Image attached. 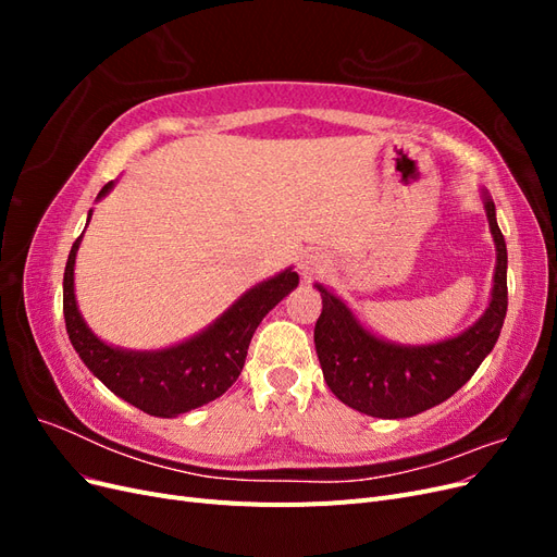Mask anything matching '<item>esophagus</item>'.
<instances>
[{
    "instance_id": "esophagus-1",
    "label": "esophagus",
    "mask_w": 557,
    "mask_h": 557,
    "mask_svg": "<svg viewBox=\"0 0 557 557\" xmlns=\"http://www.w3.org/2000/svg\"><path fill=\"white\" fill-rule=\"evenodd\" d=\"M327 267L325 258L318 256V252H311V256H305L301 258V264H299V272L305 278H313L318 274H323V269Z\"/></svg>"
}]
</instances>
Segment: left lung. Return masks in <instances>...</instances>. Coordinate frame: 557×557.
<instances>
[{"label":"left lung","instance_id":"8db88e82","mask_svg":"<svg viewBox=\"0 0 557 557\" xmlns=\"http://www.w3.org/2000/svg\"><path fill=\"white\" fill-rule=\"evenodd\" d=\"M487 225L495 242V274L491 301L474 325L434 344H395L364 327L342 297L323 283V311L315 320L313 342L330 391L346 407L374 418H411L436 404L474 376L499 339L507 315V244L497 225L495 201L481 190Z\"/></svg>","mask_w":557,"mask_h":557}]
</instances>
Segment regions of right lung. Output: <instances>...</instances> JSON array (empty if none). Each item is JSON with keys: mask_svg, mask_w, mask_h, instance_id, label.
<instances>
[{"mask_svg": "<svg viewBox=\"0 0 557 557\" xmlns=\"http://www.w3.org/2000/svg\"><path fill=\"white\" fill-rule=\"evenodd\" d=\"M113 181L97 199L111 193ZM92 211H88L90 223ZM86 223V225H88ZM81 237L70 250L62 281V311L66 334L78 358L113 395L158 418H176L221 397L239 379L252 332L278 301L290 295L299 276L293 267L260 281L209 327L174 346L158 350H129L107 344L88 327L74 295V267Z\"/></svg>", "mask_w": 557, "mask_h": 557, "instance_id": "1", "label": "right lung"}]
</instances>
